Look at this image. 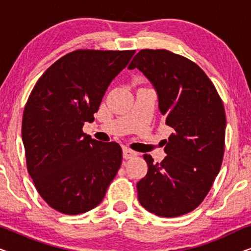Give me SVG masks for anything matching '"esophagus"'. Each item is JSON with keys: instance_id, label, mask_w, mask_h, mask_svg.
I'll return each instance as SVG.
<instances>
[{"instance_id": "1", "label": "esophagus", "mask_w": 251, "mask_h": 251, "mask_svg": "<svg viewBox=\"0 0 251 251\" xmlns=\"http://www.w3.org/2000/svg\"><path fill=\"white\" fill-rule=\"evenodd\" d=\"M122 154H123V157H125L126 160L131 159V157L137 155V153L135 152V151L130 150V149H128V147H123V149H122Z\"/></svg>"}]
</instances>
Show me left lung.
<instances>
[{"label": "left lung", "instance_id": "8db88e82", "mask_svg": "<svg viewBox=\"0 0 251 251\" xmlns=\"http://www.w3.org/2000/svg\"><path fill=\"white\" fill-rule=\"evenodd\" d=\"M128 68L151 82L166 125L174 129L162 162L144 155L149 171L137 183L138 200L160 217L185 215L203 201L221 170L224 105L197 64L168 50H140Z\"/></svg>", "mask_w": 251, "mask_h": 251}]
</instances>
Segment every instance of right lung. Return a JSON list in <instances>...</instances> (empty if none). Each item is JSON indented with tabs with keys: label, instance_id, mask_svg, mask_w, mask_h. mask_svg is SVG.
Here are the masks:
<instances>
[{
	"label": "right lung",
	"instance_id": "add662e5",
	"mask_svg": "<svg viewBox=\"0 0 251 251\" xmlns=\"http://www.w3.org/2000/svg\"><path fill=\"white\" fill-rule=\"evenodd\" d=\"M133 53L73 51L51 65L30 92L22 126L27 169L43 200L61 214L97 207L121 167L118 143L98 142L82 128L94 121L108 85Z\"/></svg>",
	"mask_w": 251,
	"mask_h": 251
}]
</instances>
